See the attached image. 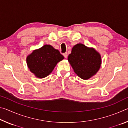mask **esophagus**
<instances>
[{
    "mask_svg": "<svg viewBox=\"0 0 128 128\" xmlns=\"http://www.w3.org/2000/svg\"><path fill=\"white\" fill-rule=\"evenodd\" d=\"M63 56H64L65 58H67V57H68V53H67V52L64 53L63 54Z\"/></svg>",
    "mask_w": 128,
    "mask_h": 128,
    "instance_id": "34e87169",
    "label": "esophagus"
}]
</instances>
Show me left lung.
Listing matches in <instances>:
<instances>
[{
  "instance_id": "left-lung-1",
  "label": "left lung",
  "mask_w": 128,
  "mask_h": 128,
  "mask_svg": "<svg viewBox=\"0 0 128 128\" xmlns=\"http://www.w3.org/2000/svg\"><path fill=\"white\" fill-rule=\"evenodd\" d=\"M68 60L76 74L83 80H88L96 74L102 64L100 54L95 48L82 43L73 47Z\"/></svg>"
}]
</instances>
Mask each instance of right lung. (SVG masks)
Returning <instances> with one entry per match:
<instances>
[{"mask_svg": "<svg viewBox=\"0 0 128 128\" xmlns=\"http://www.w3.org/2000/svg\"><path fill=\"white\" fill-rule=\"evenodd\" d=\"M64 59L58 50L50 44L33 50L26 58L28 68L39 78L47 77L52 72L58 62Z\"/></svg>", "mask_w": 128, "mask_h": 128, "instance_id": "add662e5", "label": "right lung"}]
</instances>
